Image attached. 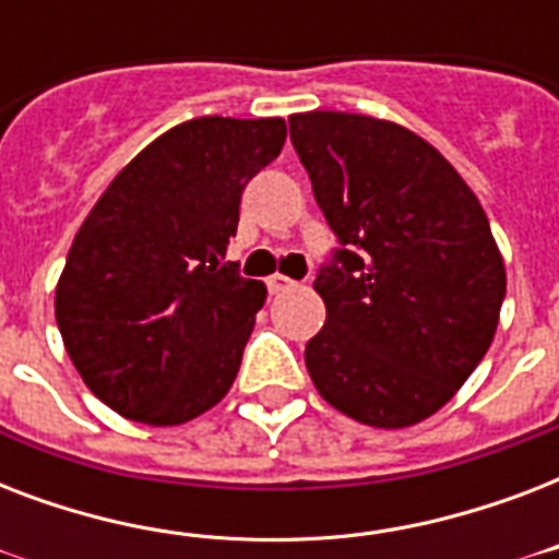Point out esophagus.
<instances>
[{
    "label": "esophagus",
    "mask_w": 559,
    "mask_h": 559,
    "mask_svg": "<svg viewBox=\"0 0 559 559\" xmlns=\"http://www.w3.org/2000/svg\"><path fill=\"white\" fill-rule=\"evenodd\" d=\"M296 287V281L287 278V275H272V278H266V289H270V296H281V293H287V289Z\"/></svg>",
    "instance_id": "obj_1"
}]
</instances>
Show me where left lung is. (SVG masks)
Returning <instances> with one entry per match:
<instances>
[{
	"label": "left lung",
	"mask_w": 559,
	"mask_h": 559,
	"mask_svg": "<svg viewBox=\"0 0 559 559\" xmlns=\"http://www.w3.org/2000/svg\"><path fill=\"white\" fill-rule=\"evenodd\" d=\"M289 139L340 240L316 275L328 322L310 380L377 429L435 415L493 342L504 263L459 170L420 135L357 112L289 116Z\"/></svg>",
	"instance_id": "left-lung-1"
}]
</instances>
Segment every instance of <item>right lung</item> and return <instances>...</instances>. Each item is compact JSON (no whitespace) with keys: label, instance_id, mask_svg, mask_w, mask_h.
<instances>
[{"label":"right lung","instance_id":"right-lung-1","mask_svg":"<svg viewBox=\"0 0 559 559\" xmlns=\"http://www.w3.org/2000/svg\"><path fill=\"white\" fill-rule=\"evenodd\" d=\"M284 139V118H193L147 144L83 219L55 316L112 412L177 426L226 397L266 298L226 246L246 182Z\"/></svg>","mask_w":559,"mask_h":559}]
</instances>
